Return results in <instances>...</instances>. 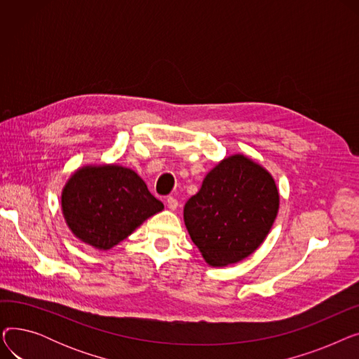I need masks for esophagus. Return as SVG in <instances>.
Segmentation results:
<instances>
[{"instance_id": "esophagus-1", "label": "esophagus", "mask_w": 359, "mask_h": 359, "mask_svg": "<svg viewBox=\"0 0 359 359\" xmlns=\"http://www.w3.org/2000/svg\"><path fill=\"white\" fill-rule=\"evenodd\" d=\"M165 203H167V206H168V210H172V211L177 210V206H179L177 199L173 198V196H168V198L165 199Z\"/></svg>"}]
</instances>
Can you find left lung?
Here are the masks:
<instances>
[{
  "label": "left lung",
  "instance_id": "left-lung-1",
  "mask_svg": "<svg viewBox=\"0 0 359 359\" xmlns=\"http://www.w3.org/2000/svg\"><path fill=\"white\" fill-rule=\"evenodd\" d=\"M278 208L273 177L250 158L236 154L206 175L199 192L186 202L183 217L206 263L227 266L260 246Z\"/></svg>",
  "mask_w": 359,
  "mask_h": 359
}]
</instances>
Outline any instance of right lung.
<instances>
[{"label": "right lung", "instance_id": "add662e5", "mask_svg": "<svg viewBox=\"0 0 359 359\" xmlns=\"http://www.w3.org/2000/svg\"><path fill=\"white\" fill-rule=\"evenodd\" d=\"M61 202L74 236L100 250L116 246L164 208L134 170L115 164L77 170L65 184Z\"/></svg>", "mask_w": 359, "mask_h": 359}]
</instances>
